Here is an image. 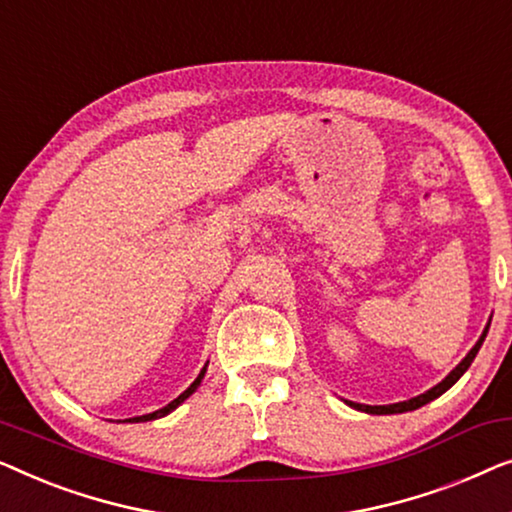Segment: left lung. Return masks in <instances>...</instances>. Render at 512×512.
<instances>
[{
  "label": "left lung",
  "instance_id": "8db88e82",
  "mask_svg": "<svg viewBox=\"0 0 512 512\" xmlns=\"http://www.w3.org/2000/svg\"><path fill=\"white\" fill-rule=\"evenodd\" d=\"M487 331H489V325L485 327V331H482V336H480V341L473 345L471 348V352L469 355H466L462 362H459V366L455 371L450 373L448 378L443 380V383H438L436 387H431L429 392H424V394H420V397H415V399H408V401H401V403H390V406H364V403H352V401H345L348 403V406H352V408H357V410H364V413H373V415H390V413H406V410H415V408H420V406H424V403H429V401H434L436 397H441L443 392H448L452 385L457 383L459 378L464 376V371L469 369L471 366V362L475 359V355H478V350H480V345H482V341H485V336H487Z\"/></svg>",
  "mask_w": 512,
  "mask_h": 512
}]
</instances>
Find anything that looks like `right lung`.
<instances>
[{"label": "right lung", "instance_id": "1", "mask_svg": "<svg viewBox=\"0 0 512 512\" xmlns=\"http://www.w3.org/2000/svg\"><path fill=\"white\" fill-rule=\"evenodd\" d=\"M204 373H206V366H204V369H201V373H199V376H197V380H194V383L190 385V387H187V390L181 394V397H178V399H174V401H171L169 403V406H164V408H160V410H155V413H148V415H141V417H129V420L127 422H148V420H157V417H164V415H169L171 413V410H174V408H178V406H181V403L187 399V397H190V394L194 392V390H197V387H199V383H201V378H204Z\"/></svg>", "mask_w": 512, "mask_h": 512}]
</instances>
